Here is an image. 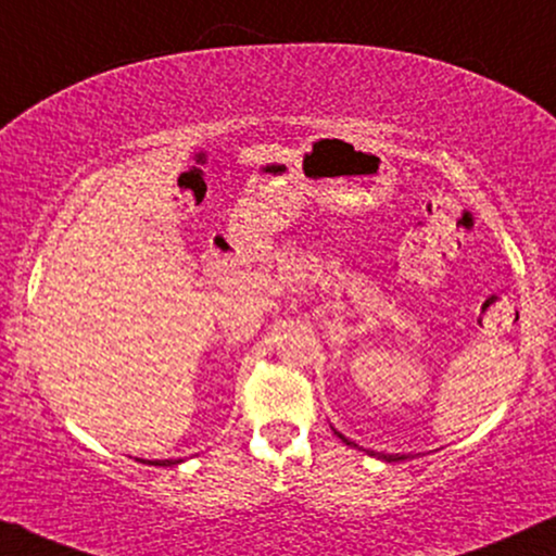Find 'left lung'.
<instances>
[{"instance_id": "obj_1", "label": "left lung", "mask_w": 556, "mask_h": 556, "mask_svg": "<svg viewBox=\"0 0 556 556\" xmlns=\"http://www.w3.org/2000/svg\"><path fill=\"white\" fill-rule=\"evenodd\" d=\"M334 433H338V430H334ZM338 438H342V441H345L348 445H355L353 441H348L345 435L342 433H338ZM368 456H376V458H381V462H407V454H376V451H368Z\"/></svg>"}]
</instances>
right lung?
<instances>
[{
    "instance_id": "add662e5",
    "label": "right lung",
    "mask_w": 556,
    "mask_h": 556,
    "mask_svg": "<svg viewBox=\"0 0 556 556\" xmlns=\"http://www.w3.org/2000/svg\"><path fill=\"white\" fill-rule=\"evenodd\" d=\"M143 464H149V467H175V464H180V458H164V462H160V458L147 462V458H143Z\"/></svg>"
}]
</instances>
